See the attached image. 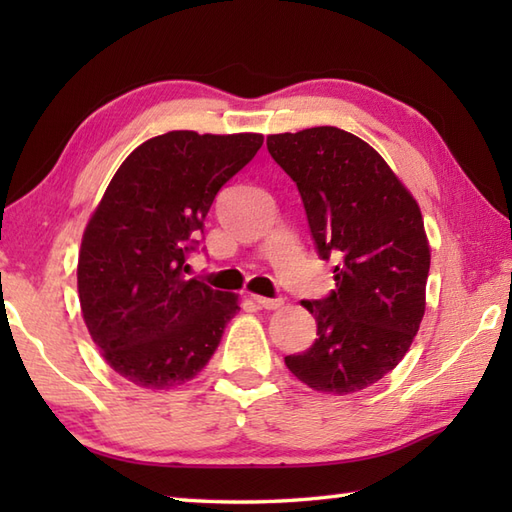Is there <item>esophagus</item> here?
Masks as SVG:
<instances>
[{
	"label": "esophagus",
	"mask_w": 512,
	"mask_h": 512,
	"mask_svg": "<svg viewBox=\"0 0 512 512\" xmlns=\"http://www.w3.org/2000/svg\"><path fill=\"white\" fill-rule=\"evenodd\" d=\"M253 301L257 303L259 308H264V310H277V308L284 306V299H268V297L253 295Z\"/></svg>",
	"instance_id": "34e87169"
}]
</instances>
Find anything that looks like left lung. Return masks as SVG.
Masks as SVG:
<instances>
[{
    "instance_id": "8db88e82",
    "label": "left lung",
    "mask_w": 512,
    "mask_h": 512,
    "mask_svg": "<svg viewBox=\"0 0 512 512\" xmlns=\"http://www.w3.org/2000/svg\"><path fill=\"white\" fill-rule=\"evenodd\" d=\"M270 156L297 184L321 259H336V288L301 301L317 339L286 367L328 394H354L394 369L424 317L429 242L422 213L365 140L339 127L273 134Z\"/></svg>"
}]
</instances>
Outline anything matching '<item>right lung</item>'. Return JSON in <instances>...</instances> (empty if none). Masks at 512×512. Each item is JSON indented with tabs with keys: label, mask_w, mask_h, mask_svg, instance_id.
<instances>
[{
	"label": "right lung",
	"mask_w": 512,
	"mask_h": 512,
	"mask_svg": "<svg viewBox=\"0 0 512 512\" xmlns=\"http://www.w3.org/2000/svg\"><path fill=\"white\" fill-rule=\"evenodd\" d=\"M262 143V134L167 132L114 173L83 233L76 277L92 341L129 383H187L220 345L237 297L189 279L187 259L217 191Z\"/></svg>",
	"instance_id": "1"
}]
</instances>
